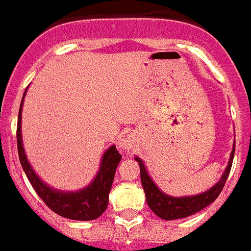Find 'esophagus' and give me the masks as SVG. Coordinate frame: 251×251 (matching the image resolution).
<instances>
[{"label":"esophagus","mask_w":251,"mask_h":251,"mask_svg":"<svg viewBox=\"0 0 251 251\" xmlns=\"http://www.w3.org/2000/svg\"><path fill=\"white\" fill-rule=\"evenodd\" d=\"M135 145V137L132 133H124L119 140V146L120 149L126 150V151H129V150L133 148Z\"/></svg>","instance_id":"esophagus-1"}]
</instances>
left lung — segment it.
Instances as JSON below:
<instances>
[{
    "instance_id": "1",
    "label": "left lung",
    "mask_w": 251,
    "mask_h": 251,
    "mask_svg": "<svg viewBox=\"0 0 251 251\" xmlns=\"http://www.w3.org/2000/svg\"><path fill=\"white\" fill-rule=\"evenodd\" d=\"M234 146L236 145H233L229 162H228V166L226 168V171H224L223 176H222V179L216 182L211 189L206 190L201 194H197V196H190V197H171V196L164 194L154 184V181L149 176L148 171H146L142 160L136 157L135 159L137 160L138 166H140V176H141L142 188L145 190L146 202H148L149 207L151 208V211L164 220L181 219V218H186V216H190L196 214V212L201 211L206 206L212 203L218 198L220 192L223 190L224 184L228 179L234 157Z\"/></svg>"
}]
</instances>
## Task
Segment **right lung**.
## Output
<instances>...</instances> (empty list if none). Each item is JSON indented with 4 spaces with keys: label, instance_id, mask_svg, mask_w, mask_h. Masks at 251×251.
Segmentation results:
<instances>
[{
    "label": "right lung",
    "instance_id": "right-lung-1",
    "mask_svg": "<svg viewBox=\"0 0 251 251\" xmlns=\"http://www.w3.org/2000/svg\"><path fill=\"white\" fill-rule=\"evenodd\" d=\"M25 92L23 94V98ZM23 98H22L19 115H18L17 127V144L18 154L28 180L39 194V197L45 202V205L53 210L55 214L72 220H93L101 216L109 203V193L113 185L114 175L116 167L119 164L122 155L116 150L115 145L106 150L101 160V167L97 176L93 181L81 190L77 192H61L53 189L45 182L40 180V177L32 170L31 164L27 160L24 153L23 142H22V107H23Z\"/></svg>",
    "mask_w": 251,
    "mask_h": 251
}]
</instances>
